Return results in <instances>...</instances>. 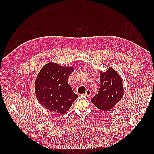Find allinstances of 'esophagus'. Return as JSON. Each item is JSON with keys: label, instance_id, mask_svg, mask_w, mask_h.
I'll return each mask as SVG.
<instances>
[{"label": "esophagus", "instance_id": "34e87169", "mask_svg": "<svg viewBox=\"0 0 154 154\" xmlns=\"http://www.w3.org/2000/svg\"><path fill=\"white\" fill-rule=\"evenodd\" d=\"M85 95H86L88 97H91V90L89 89H88L86 90V92L85 93Z\"/></svg>", "mask_w": 154, "mask_h": 154}]
</instances>
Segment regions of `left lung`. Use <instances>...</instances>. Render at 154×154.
<instances>
[{"label": "left lung", "mask_w": 154, "mask_h": 154, "mask_svg": "<svg viewBox=\"0 0 154 154\" xmlns=\"http://www.w3.org/2000/svg\"><path fill=\"white\" fill-rule=\"evenodd\" d=\"M100 86L99 92L91 99L94 105L103 111H109L121 100L124 90L119 74L109 67L104 73H100Z\"/></svg>", "instance_id": "1"}]
</instances>
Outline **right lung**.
I'll list each match as a JSON object with an SVG mask.
<instances>
[{
    "mask_svg": "<svg viewBox=\"0 0 154 154\" xmlns=\"http://www.w3.org/2000/svg\"><path fill=\"white\" fill-rule=\"evenodd\" d=\"M71 67L49 63L38 73L35 83V95L42 106L56 114H64L78 98L67 80Z\"/></svg>",
    "mask_w": 154,
    "mask_h": 154,
    "instance_id": "right-lung-1",
    "label": "right lung"
}]
</instances>
